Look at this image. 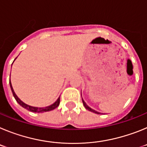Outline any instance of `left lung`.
Returning a JSON list of instances; mask_svg holds the SVG:
<instances>
[{
  "instance_id": "1",
  "label": "left lung",
  "mask_w": 147,
  "mask_h": 147,
  "mask_svg": "<svg viewBox=\"0 0 147 147\" xmlns=\"http://www.w3.org/2000/svg\"><path fill=\"white\" fill-rule=\"evenodd\" d=\"M82 102H83V105H84V106H85V107L87 109V110H89V111H91V112H93V113H96V114H101V113H100L97 112V111H96V110H93V109H91L90 107H88V105H87V104L85 103V101H84V100H83V99H82Z\"/></svg>"
}]
</instances>
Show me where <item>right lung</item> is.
<instances>
[{"label":"right lung","mask_w":147,"mask_h":147,"mask_svg":"<svg viewBox=\"0 0 147 147\" xmlns=\"http://www.w3.org/2000/svg\"><path fill=\"white\" fill-rule=\"evenodd\" d=\"M15 59H16V58H15ZM9 84H10V88H11V92H12V94H13V96H14V97H15V100L17 101V102H18V103L19 104L20 106H22L23 108L27 109V110H29V111H31V112H34V113L47 112V111H51V110H54V109L57 108V107L59 106V102H60V97H59V98H58V99L57 100V101H56L54 104H52V105H50V106H48V107H32V106H30V105H26V104H25L24 102H22L21 100H20V98L17 96V95L15 94V91H14V90H13L12 86H11V81H9Z\"/></svg>","instance_id":"1"}]
</instances>
